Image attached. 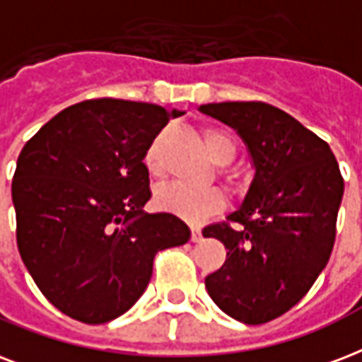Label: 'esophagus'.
<instances>
[{"label":"esophagus","instance_id":"esophagus-1","mask_svg":"<svg viewBox=\"0 0 362 362\" xmlns=\"http://www.w3.org/2000/svg\"><path fill=\"white\" fill-rule=\"evenodd\" d=\"M201 239H203V235H201L199 228H193V230H192V241L193 243H199Z\"/></svg>","mask_w":362,"mask_h":362}]
</instances>
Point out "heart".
Here are the masks:
<instances>
[{"label":"heart","mask_w":362,"mask_h":362,"mask_svg":"<svg viewBox=\"0 0 362 362\" xmlns=\"http://www.w3.org/2000/svg\"><path fill=\"white\" fill-rule=\"evenodd\" d=\"M206 151L218 163H228L235 156V142L224 131L206 129ZM146 167L151 175L159 173L157 148L151 146L146 153ZM156 205L165 212L186 220L189 224H201L203 220L224 209V197L214 187H193L186 184H167L156 192Z\"/></svg>","instance_id":"obj_1"}]
</instances>
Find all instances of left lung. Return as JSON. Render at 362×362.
Here are the masks:
<instances>
[{
	"label": "left lung",
	"mask_w": 362,
	"mask_h": 362,
	"mask_svg": "<svg viewBox=\"0 0 362 362\" xmlns=\"http://www.w3.org/2000/svg\"><path fill=\"white\" fill-rule=\"evenodd\" d=\"M199 110L239 132L256 170L243 205L203 230L228 248L205 286L224 313L264 325L294 308L327 266L344 178L330 146L279 107L220 102Z\"/></svg>",
	"instance_id": "left-lung-1"
}]
</instances>
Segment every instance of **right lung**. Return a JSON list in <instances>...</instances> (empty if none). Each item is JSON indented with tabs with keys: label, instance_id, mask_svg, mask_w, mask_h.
<instances>
[{
	"label": "right lung",
	"instance_id": "1",
	"mask_svg": "<svg viewBox=\"0 0 362 362\" xmlns=\"http://www.w3.org/2000/svg\"><path fill=\"white\" fill-rule=\"evenodd\" d=\"M180 112L95 98L66 107L22 148L13 176L16 245L43 296L102 325L142 296L159 250L189 241L169 212L148 214L144 157Z\"/></svg>",
	"mask_w": 362,
	"mask_h": 362
}]
</instances>
